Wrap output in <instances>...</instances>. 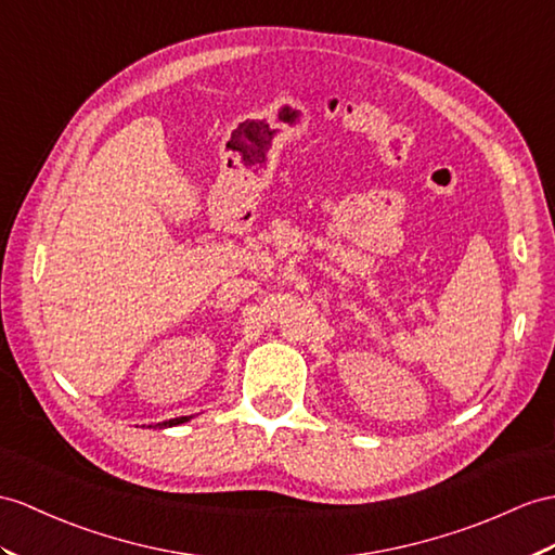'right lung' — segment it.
Wrapping results in <instances>:
<instances>
[{"label":"right lung","mask_w":555,"mask_h":555,"mask_svg":"<svg viewBox=\"0 0 555 555\" xmlns=\"http://www.w3.org/2000/svg\"><path fill=\"white\" fill-rule=\"evenodd\" d=\"M188 418L191 416H176V418H169V422H162V424H157L159 428H169V426H179V424H185Z\"/></svg>","instance_id":"add662e5"}]
</instances>
